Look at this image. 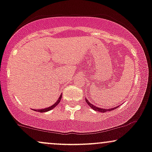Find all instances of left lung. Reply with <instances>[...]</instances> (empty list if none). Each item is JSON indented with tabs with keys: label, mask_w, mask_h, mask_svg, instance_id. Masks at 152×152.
Returning <instances> with one entry per match:
<instances>
[{
	"label": "left lung",
	"mask_w": 152,
	"mask_h": 152,
	"mask_svg": "<svg viewBox=\"0 0 152 152\" xmlns=\"http://www.w3.org/2000/svg\"><path fill=\"white\" fill-rule=\"evenodd\" d=\"M85 100H86V103H87L88 104H89V106H90V107L91 108V109H93L95 111H98V112H100V113H105L107 111H111V110H113L116 109L117 107H118V106L115 107H113V108H110V109H104V108H99V107H97L94 106V104H91V103L89 102V100H88L87 99H85Z\"/></svg>",
	"instance_id": "obj_1"
}]
</instances>
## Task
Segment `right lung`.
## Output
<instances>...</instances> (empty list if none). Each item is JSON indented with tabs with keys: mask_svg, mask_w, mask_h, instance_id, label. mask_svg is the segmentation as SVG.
Listing matches in <instances>:
<instances>
[{
	"mask_svg": "<svg viewBox=\"0 0 152 152\" xmlns=\"http://www.w3.org/2000/svg\"><path fill=\"white\" fill-rule=\"evenodd\" d=\"M61 97H62V96H61H61H59V98H58V99L57 100V102H56L54 104H53V105H52V106L49 107H47V108H45V109H41V110H34V111H38V112H39V113H43V112H48V111H49V110H51L52 109H53V108H55L56 106L58 105V103H59L60 102H61Z\"/></svg>",
	"mask_w": 152,
	"mask_h": 152,
	"instance_id": "obj_1",
	"label": "right lung"
}]
</instances>
